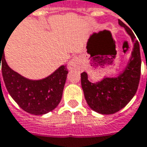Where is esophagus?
Wrapping results in <instances>:
<instances>
[{"instance_id": "34e87169", "label": "esophagus", "mask_w": 147, "mask_h": 147, "mask_svg": "<svg viewBox=\"0 0 147 147\" xmlns=\"http://www.w3.org/2000/svg\"><path fill=\"white\" fill-rule=\"evenodd\" d=\"M82 59L81 56H76L74 57L71 61H70V62L67 65L68 70H74V69H79L82 67Z\"/></svg>"}]
</instances>
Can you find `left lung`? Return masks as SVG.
Here are the masks:
<instances>
[{
	"label": "left lung",
	"mask_w": 147,
	"mask_h": 147,
	"mask_svg": "<svg viewBox=\"0 0 147 147\" xmlns=\"http://www.w3.org/2000/svg\"><path fill=\"white\" fill-rule=\"evenodd\" d=\"M134 42L131 59L122 73L117 77H105L93 83L88 80L86 72L81 74L82 87L88 106L100 114H114L124 108L137 91L141 76V52L138 40L124 22L118 20Z\"/></svg>",
	"instance_id": "1"
}]
</instances>
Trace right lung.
I'll return each instance as SVG.
<instances>
[{
	"mask_svg": "<svg viewBox=\"0 0 147 147\" xmlns=\"http://www.w3.org/2000/svg\"><path fill=\"white\" fill-rule=\"evenodd\" d=\"M4 48L0 50L2 76L5 87L14 100L22 110L36 116L54 110L62 97L68 74L65 65H61L44 79L30 80L9 67L5 59Z\"/></svg>",
	"mask_w": 147,
	"mask_h": 147,
	"instance_id": "right-lung-1",
	"label": "right lung"
}]
</instances>
